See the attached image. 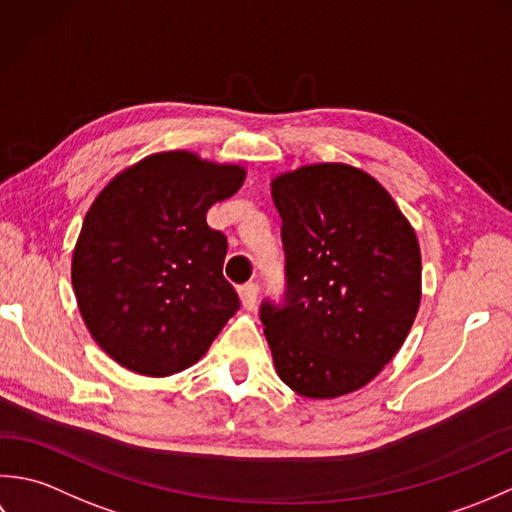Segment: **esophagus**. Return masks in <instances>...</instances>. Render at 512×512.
<instances>
[{"label":"esophagus","mask_w":512,"mask_h":512,"mask_svg":"<svg viewBox=\"0 0 512 512\" xmlns=\"http://www.w3.org/2000/svg\"><path fill=\"white\" fill-rule=\"evenodd\" d=\"M238 296H241L243 309L252 311L256 307V300H258V285H254V283L243 285L241 289H238Z\"/></svg>","instance_id":"34e87169"}]
</instances>
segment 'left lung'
I'll return each instance as SVG.
<instances>
[{
  "label": "left lung",
  "instance_id": "8db88e82",
  "mask_svg": "<svg viewBox=\"0 0 512 512\" xmlns=\"http://www.w3.org/2000/svg\"><path fill=\"white\" fill-rule=\"evenodd\" d=\"M287 302H265L278 378L311 400L358 391L393 360L422 300L415 229L369 172L311 163L276 174Z\"/></svg>",
  "mask_w": 512,
  "mask_h": 512
}]
</instances>
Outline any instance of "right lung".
<instances>
[{"instance_id":"add662e5","label":"right lung","mask_w":512,"mask_h":512,"mask_svg":"<svg viewBox=\"0 0 512 512\" xmlns=\"http://www.w3.org/2000/svg\"><path fill=\"white\" fill-rule=\"evenodd\" d=\"M245 176L190 150L154 152L92 201L70 278L90 336L121 367L148 378L190 369L238 311L223 276L227 238L207 210Z\"/></svg>"}]
</instances>
